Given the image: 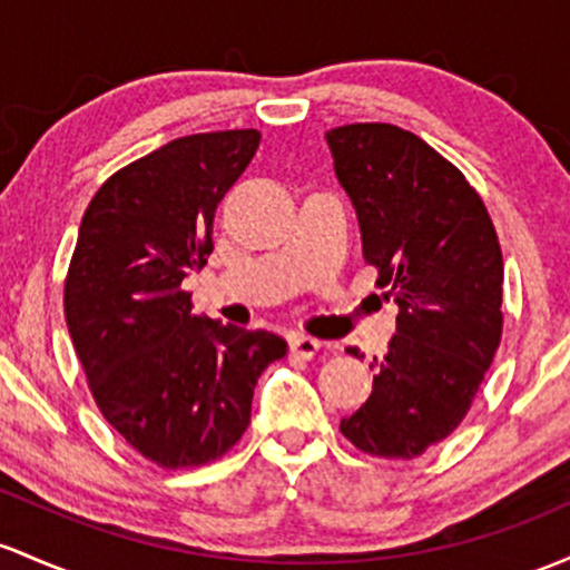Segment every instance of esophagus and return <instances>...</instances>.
<instances>
[{
  "label": "esophagus",
  "instance_id": "esophagus-1",
  "mask_svg": "<svg viewBox=\"0 0 570 570\" xmlns=\"http://www.w3.org/2000/svg\"><path fill=\"white\" fill-rule=\"evenodd\" d=\"M289 348H292V354L303 356V360H314V356L318 354V348H322V343L311 335H292Z\"/></svg>",
  "mask_w": 570,
  "mask_h": 570
}]
</instances>
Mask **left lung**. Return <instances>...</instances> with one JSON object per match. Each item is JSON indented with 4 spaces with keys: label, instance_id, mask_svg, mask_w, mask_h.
Segmentation results:
<instances>
[{
    "label": "left lung",
    "instance_id": "1",
    "mask_svg": "<svg viewBox=\"0 0 570 570\" xmlns=\"http://www.w3.org/2000/svg\"><path fill=\"white\" fill-rule=\"evenodd\" d=\"M327 142L365 262L400 308L390 352L371 365V397L341 433L371 458L414 460L460 428L500 346L495 224L465 175L414 132L346 124Z\"/></svg>",
    "mask_w": 570,
    "mask_h": 570
}]
</instances>
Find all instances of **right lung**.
Instances as JSON below:
<instances>
[{
	"label": "right lung",
	"instance_id": "1",
	"mask_svg": "<svg viewBox=\"0 0 570 570\" xmlns=\"http://www.w3.org/2000/svg\"><path fill=\"white\" fill-rule=\"evenodd\" d=\"M256 129L178 137L94 194L65 316L94 403L154 465H208L252 422L256 379L286 356L267 330L210 322L180 281L214 252V216L259 148Z\"/></svg>",
	"mask_w": 570,
	"mask_h": 570
}]
</instances>
